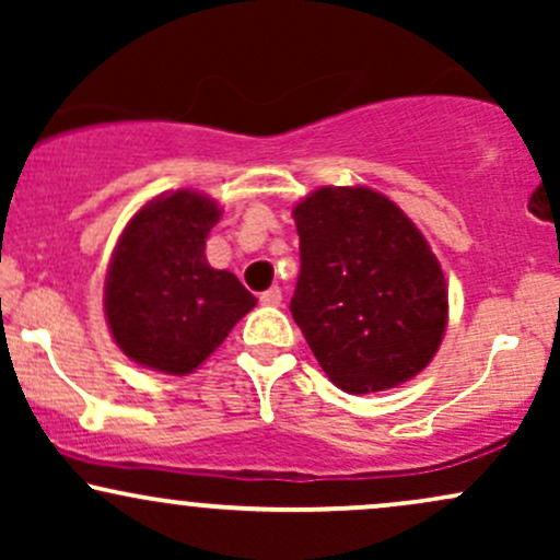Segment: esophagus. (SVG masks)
I'll return each instance as SVG.
<instances>
[{"mask_svg":"<svg viewBox=\"0 0 560 560\" xmlns=\"http://www.w3.org/2000/svg\"><path fill=\"white\" fill-rule=\"evenodd\" d=\"M260 305H268V307H279V305H281V289H279V287H271V289H266V292L260 294Z\"/></svg>","mask_w":560,"mask_h":560,"instance_id":"esophagus-1","label":"esophagus"}]
</instances>
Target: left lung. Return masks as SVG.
Wrapping results in <instances>:
<instances>
[{
    "mask_svg": "<svg viewBox=\"0 0 560 560\" xmlns=\"http://www.w3.org/2000/svg\"><path fill=\"white\" fill-rule=\"evenodd\" d=\"M294 223L289 311L331 382L369 395L427 369L447 326V289L410 218L365 186H324L294 208Z\"/></svg>",
    "mask_w": 560,
    "mask_h": 560,
    "instance_id": "obj_1",
    "label": "left lung"
}]
</instances>
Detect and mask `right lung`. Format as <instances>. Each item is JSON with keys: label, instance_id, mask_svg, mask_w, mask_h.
Here are the masks:
<instances>
[{"label": "right lung", "instance_id": "right-lung-1", "mask_svg": "<svg viewBox=\"0 0 560 560\" xmlns=\"http://www.w3.org/2000/svg\"><path fill=\"white\" fill-rule=\"evenodd\" d=\"M218 215L213 199L178 189L147 202L126 226L107 271L105 313L131 361L191 374L258 302L205 258Z\"/></svg>", "mask_w": 560, "mask_h": 560}]
</instances>
